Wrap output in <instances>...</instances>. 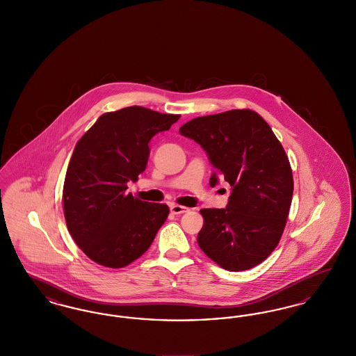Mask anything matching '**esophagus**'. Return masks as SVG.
<instances>
[{
	"label": "esophagus",
	"mask_w": 356,
	"mask_h": 356,
	"mask_svg": "<svg viewBox=\"0 0 356 356\" xmlns=\"http://www.w3.org/2000/svg\"><path fill=\"white\" fill-rule=\"evenodd\" d=\"M170 212L173 215H181L189 211V208H186L184 205H179V204H170Z\"/></svg>",
	"instance_id": "34e87169"
}]
</instances>
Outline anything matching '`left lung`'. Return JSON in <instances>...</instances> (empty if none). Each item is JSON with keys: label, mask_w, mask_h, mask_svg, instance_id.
<instances>
[{"label": "left lung", "mask_w": 356, "mask_h": 356, "mask_svg": "<svg viewBox=\"0 0 356 356\" xmlns=\"http://www.w3.org/2000/svg\"><path fill=\"white\" fill-rule=\"evenodd\" d=\"M180 135L195 140L215 172L232 188L222 209H202L197 235L204 254L227 271L266 260L283 235L293 193L287 154L271 127L251 109H232L188 121Z\"/></svg>", "instance_id": "8db88e82"}]
</instances>
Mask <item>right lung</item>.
Segmentation results:
<instances>
[{"label": "right lung", "mask_w": 356, "mask_h": 356, "mask_svg": "<svg viewBox=\"0 0 356 356\" xmlns=\"http://www.w3.org/2000/svg\"><path fill=\"white\" fill-rule=\"evenodd\" d=\"M180 115L128 106L102 115L76 144L63 189L69 234L89 259L122 268L144 254L165 222L167 204L128 193L149 157V141Z\"/></svg>", "instance_id": "right-lung-1"}]
</instances>
